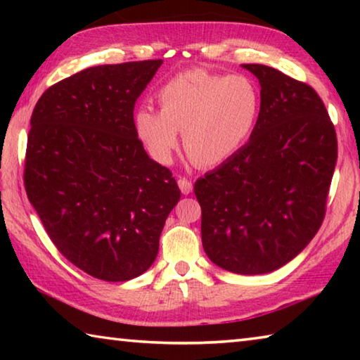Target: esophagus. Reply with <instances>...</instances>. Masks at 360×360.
Returning a JSON list of instances; mask_svg holds the SVG:
<instances>
[{"label": "esophagus", "instance_id": "1", "mask_svg": "<svg viewBox=\"0 0 360 360\" xmlns=\"http://www.w3.org/2000/svg\"><path fill=\"white\" fill-rule=\"evenodd\" d=\"M178 186H179V188H181V192L184 193V195L191 193L192 188H193L192 181H188L187 178H179V179H178Z\"/></svg>", "mask_w": 360, "mask_h": 360}]
</instances>
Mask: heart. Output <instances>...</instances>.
Instances as JSON below:
<instances>
[{
    "instance_id": "obj_1",
    "label": "heart",
    "mask_w": 360,
    "mask_h": 360,
    "mask_svg": "<svg viewBox=\"0 0 360 360\" xmlns=\"http://www.w3.org/2000/svg\"><path fill=\"white\" fill-rule=\"evenodd\" d=\"M160 108L135 111V130L149 154L169 163L179 146L202 167H214L235 155L252 135L260 111V90L245 75H214L188 70L162 85Z\"/></svg>"
}]
</instances>
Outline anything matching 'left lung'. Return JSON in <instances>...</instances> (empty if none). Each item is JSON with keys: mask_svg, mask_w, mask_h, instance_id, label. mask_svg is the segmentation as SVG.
Masks as SVG:
<instances>
[{"mask_svg": "<svg viewBox=\"0 0 360 360\" xmlns=\"http://www.w3.org/2000/svg\"><path fill=\"white\" fill-rule=\"evenodd\" d=\"M249 141L195 182L202 243L212 264L238 275L275 271L318 233L337 163V135L314 89L265 65Z\"/></svg>", "mask_w": 360, "mask_h": 360, "instance_id": "obj_1", "label": "left lung"}]
</instances>
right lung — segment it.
Returning <instances> with one entry per match:
<instances>
[{
	"label": "right lung",
	"mask_w": 360,
	"mask_h": 360,
	"mask_svg": "<svg viewBox=\"0 0 360 360\" xmlns=\"http://www.w3.org/2000/svg\"><path fill=\"white\" fill-rule=\"evenodd\" d=\"M163 60L101 65L49 87L30 120L25 191L53 245L103 281L154 264L181 192L148 155L133 109Z\"/></svg>",
	"instance_id": "obj_1"
}]
</instances>
